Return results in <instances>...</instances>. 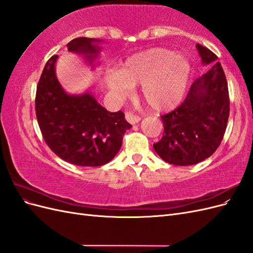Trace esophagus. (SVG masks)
Returning <instances> with one entry per match:
<instances>
[{"instance_id":"esophagus-1","label":"esophagus","mask_w":253,"mask_h":253,"mask_svg":"<svg viewBox=\"0 0 253 253\" xmlns=\"http://www.w3.org/2000/svg\"><path fill=\"white\" fill-rule=\"evenodd\" d=\"M126 119L129 122L131 125H136L138 124V122L140 121V117L137 116V115H134V114H131V113H126Z\"/></svg>"}]
</instances>
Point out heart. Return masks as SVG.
I'll list each match as a JSON object with an SVG mask.
<instances>
[{
    "label": "heart",
    "mask_w": 253,
    "mask_h": 253,
    "mask_svg": "<svg viewBox=\"0 0 253 253\" xmlns=\"http://www.w3.org/2000/svg\"><path fill=\"white\" fill-rule=\"evenodd\" d=\"M191 77L190 61L166 48H151L128 57L106 84L115 94L125 97L132 86L141 84V95L152 110L175 109L186 95Z\"/></svg>",
    "instance_id": "obj_1"
}]
</instances>
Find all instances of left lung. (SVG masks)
<instances>
[{
    "instance_id": "left-lung-1",
    "label": "left lung",
    "mask_w": 253,
    "mask_h": 253,
    "mask_svg": "<svg viewBox=\"0 0 253 253\" xmlns=\"http://www.w3.org/2000/svg\"><path fill=\"white\" fill-rule=\"evenodd\" d=\"M196 49L210 70L194 81L180 106L163 115V138L153 144L160 158L175 166H192L210 157L223 139L229 118L223 67L210 49L201 44Z\"/></svg>"
}]
</instances>
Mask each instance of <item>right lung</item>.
<instances>
[{
  "label": "right lung",
  "instance_id": "1",
  "mask_svg": "<svg viewBox=\"0 0 253 253\" xmlns=\"http://www.w3.org/2000/svg\"><path fill=\"white\" fill-rule=\"evenodd\" d=\"M100 39L76 38L67 44L94 68L100 55ZM59 56L45 64L37 86L38 124L49 149L65 162L81 167H100L110 163L121 148L125 133L132 126L124 112L111 113L99 104L91 90L68 94L56 75Z\"/></svg>",
  "mask_w": 253,
  "mask_h": 253
}]
</instances>
